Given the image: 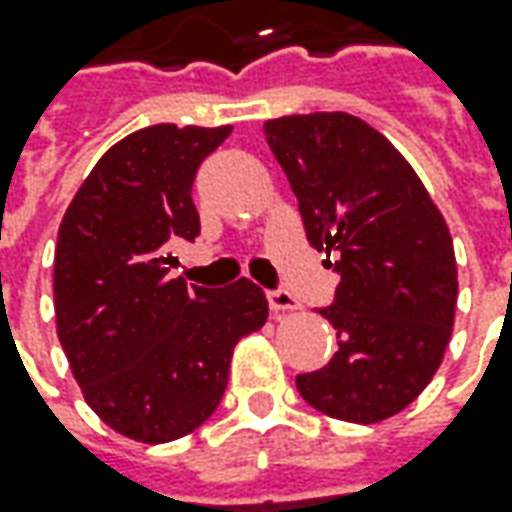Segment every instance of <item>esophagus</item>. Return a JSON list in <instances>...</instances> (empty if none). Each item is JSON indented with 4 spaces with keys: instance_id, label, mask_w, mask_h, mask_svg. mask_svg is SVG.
I'll list each match as a JSON object with an SVG mask.
<instances>
[{
    "instance_id": "34e87169",
    "label": "esophagus",
    "mask_w": 512,
    "mask_h": 512,
    "mask_svg": "<svg viewBox=\"0 0 512 512\" xmlns=\"http://www.w3.org/2000/svg\"><path fill=\"white\" fill-rule=\"evenodd\" d=\"M269 297V309L274 311V314H280V311H297L300 309V303L291 297L289 291H283V289H274L266 294Z\"/></svg>"
}]
</instances>
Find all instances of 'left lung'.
<instances>
[{
    "label": "left lung",
    "mask_w": 512,
    "mask_h": 512,
    "mask_svg": "<svg viewBox=\"0 0 512 512\" xmlns=\"http://www.w3.org/2000/svg\"><path fill=\"white\" fill-rule=\"evenodd\" d=\"M263 133L306 238L340 274L320 309L340 348L300 374L297 391L320 414L382 422L422 394L448 348L459 294L448 223L411 164L357 115H283Z\"/></svg>",
    "instance_id": "8db88e82"
}]
</instances>
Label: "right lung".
<instances>
[{
  "mask_svg": "<svg viewBox=\"0 0 512 512\" xmlns=\"http://www.w3.org/2000/svg\"><path fill=\"white\" fill-rule=\"evenodd\" d=\"M229 133L152 124L121 138L59 226V343L87 405L135 442L201 428L221 405L238 340L269 317L266 294L246 277L229 289L169 277V246L201 235L195 172Z\"/></svg>",
  "mask_w": 512,
  "mask_h": 512,
  "instance_id": "add662e5",
  "label": "right lung"
}]
</instances>
